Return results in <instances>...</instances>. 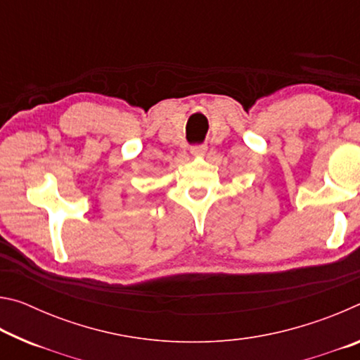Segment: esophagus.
<instances>
[{"mask_svg":"<svg viewBox=\"0 0 360 360\" xmlns=\"http://www.w3.org/2000/svg\"><path fill=\"white\" fill-rule=\"evenodd\" d=\"M206 149H208L206 148V144H195L191 148V152H192V155H203Z\"/></svg>","mask_w":360,"mask_h":360,"instance_id":"34e87169","label":"esophagus"}]
</instances>
